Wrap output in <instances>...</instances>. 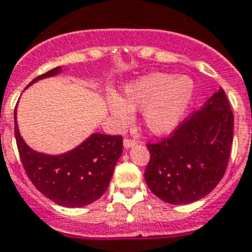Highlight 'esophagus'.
<instances>
[{"label": "esophagus", "instance_id": "34e87169", "mask_svg": "<svg viewBox=\"0 0 252 252\" xmlns=\"http://www.w3.org/2000/svg\"><path fill=\"white\" fill-rule=\"evenodd\" d=\"M136 140H134V138H132V137H126L124 138V146H126V148H132V146L133 145H136Z\"/></svg>", "mask_w": 252, "mask_h": 252}]
</instances>
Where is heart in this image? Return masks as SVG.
Wrapping results in <instances>:
<instances>
[{
	"instance_id": "obj_1",
	"label": "heart",
	"mask_w": 252,
	"mask_h": 252,
	"mask_svg": "<svg viewBox=\"0 0 252 252\" xmlns=\"http://www.w3.org/2000/svg\"><path fill=\"white\" fill-rule=\"evenodd\" d=\"M193 94L195 85L191 78L152 73L129 82L120 99H111V112L120 124H126L132 111L142 110V122L152 133H168L184 119Z\"/></svg>"
}]
</instances>
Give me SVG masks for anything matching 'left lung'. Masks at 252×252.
Instances as JSON below:
<instances>
[{
  "mask_svg": "<svg viewBox=\"0 0 252 252\" xmlns=\"http://www.w3.org/2000/svg\"><path fill=\"white\" fill-rule=\"evenodd\" d=\"M234 115L225 91L208 99L170 136L148 142L145 180L168 204H188L207 196L222 179L230 157Z\"/></svg>",
  "mask_w": 252,
  "mask_h": 252,
  "instance_id": "8db88e82",
  "label": "left lung"
}]
</instances>
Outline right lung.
<instances>
[{"label": "right lung", "mask_w": 252, "mask_h": 252, "mask_svg": "<svg viewBox=\"0 0 252 252\" xmlns=\"http://www.w3.org/2000/svg\"><path fill=\"white\" fill-rule=\"evenodd\" d=\"M60 66L36 77L55 76ZM14 133L22 165L31 183L45 197L63 207H85L106 192L116 162L123 153L122 136L95 133L69 153L47 156L30 149L22 140L14 112Z\"/></svg>", "instance_id": "right-lung-1"}]
</instances>
